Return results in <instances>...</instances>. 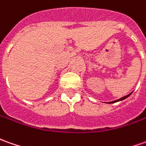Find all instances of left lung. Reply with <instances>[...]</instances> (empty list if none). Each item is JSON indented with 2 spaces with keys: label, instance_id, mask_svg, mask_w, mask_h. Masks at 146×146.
<instances>
[{
  "label": "left lung",
  "instance_id": "8db88e82",
  "mask_svg": "<svg viewBox=\"0 0 146 146\" xmlns=\"http://www.w3.org/2000/svg\"><path fill=\"white\" fill-rule=\"evenodd\" d=\"M133 93V92H132ZM132 93H130V94H128V95H125V96H123V97H122V98H119V99H117V100H115V101H111V102H109L108 103H117V102H119V101H122V100H124L125 98H127L128 97H129L131 94H132Z\"/></svg>",
  "mask_w": 146,
  "mask_h": 146
}]
</instances>
